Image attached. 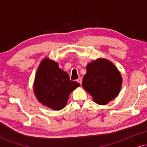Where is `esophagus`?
<instances>
[{"instance_id":"34e87169","label":"esophagus","mask_w":147,"mask_h":147,"mask_svg":"<svg viewBox=\"0 0 147 147\" xmlns=\"http://www.w3.org/2000/svg\"><path fill=\"white\" fill-rule=\"evenodd\" d=\"M77 82H78V83L80 84H82V79L81 78V77H79V78L77 79Z\"/></svg>"}]
</instances>
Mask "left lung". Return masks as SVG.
Masks as SVG:
<instances>
[{"instance_id":"1","label":"left lung","mask_w":147,"mask_h":147,"mask_svg":"<svg viewBox=\"0 0 147 147\" xmlns=\"http://www.w3.org/2000/svg\"><path fill=\"white\" fill-rule=\"evenodd\" d=\"M122 85L120 72L111 61L99 58L88 63L82 86L93 101L105 105L115 98Z\"/></svg>"}]
</instances>
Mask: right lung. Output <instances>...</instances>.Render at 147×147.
Here are the masks:
<instances>
[{"label": "right lung", "instance_id": "right-lung-1", "mask_svg": "<svg viewBox=\"0 0 147 147\" xmlns=\"http://www.w3.org/2000/svg\"><path fill=\"white\" fill-rule=\"evenodd\" d=\"M80 84L70 81L68 74L59 67L58 62L44 58L37 69L34 82V93L38 101L55 111L63 109L70 92Z\"/></svg>", "mask_w": 147, "mask_h": 147}]
</instances>
